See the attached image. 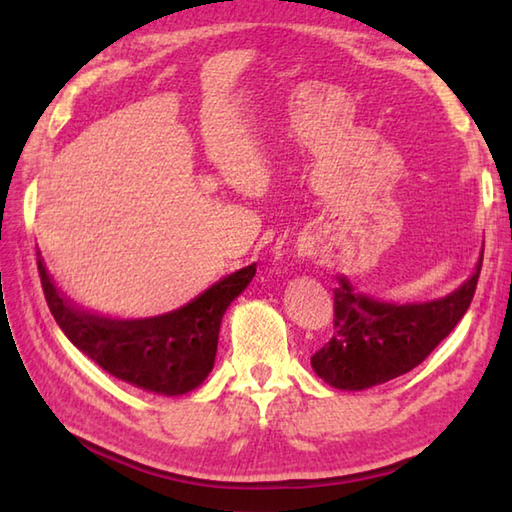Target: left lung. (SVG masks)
I'll return each instance as SVG.
<instances>
[{
	"instance_id": "obj_1",
	"label": "left lung",
	"mask_w": 512,
	"mask_h": 512,
	"mask_svg": "<svg viewBox=\"0 0 512 512\" xmlns=\"http://www.w3.org/2000/svg\"><path fill=\"white\" fill-rule=\"evenodd\" d=\"M484 257V248H482ZM475 273L451 295L424 303H387L354 292L345 277L334 288V334L310 358L312 369L336 389L361 391L411 372L427 358L469 310Z\"/></svg>"
}]
</instances>
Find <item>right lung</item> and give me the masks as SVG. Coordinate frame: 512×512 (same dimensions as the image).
<instances>
[{
	"instance_id": "obj_1",
	"label": "right lung",
	"mask_w": 512,
	"mask_h": 512,
	"mask_svg": "<svg viewBox=\"0 0 512 512\" xmlns=\"http://www.w3.org/2000/svg\"><path fill=\"white\" fill-rule=\"evenodd\" d=\"M41 288L63 334L107 374L154 394L180 396L204 383L215 363L226 308L255 277L250 264L184 306L147 319H107L74 308L37 259Z\"/></svg>"
}]
</instances>
